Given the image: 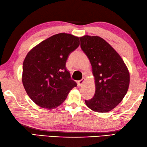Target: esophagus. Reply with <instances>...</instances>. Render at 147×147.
Here are the masks:
<instances>
[{
    "mask_svg": "<svg viewBox=\"0 0 147 147\" xmlns=\"http://www.w3.org/2000/svg\"><path fill=\"white\" fill-rule=\"evenodd\" d=\"M86 81V79H85V78H83L82 79H81V80H79V81H78V85H79V86H81L83 85V84L84 83V82H85V81Z\"/></svg>",
    "mask_w": 147,
    "mask_h": 147,
    "instance_id": "1",
    "label": "esophagus"
}]
</instances>
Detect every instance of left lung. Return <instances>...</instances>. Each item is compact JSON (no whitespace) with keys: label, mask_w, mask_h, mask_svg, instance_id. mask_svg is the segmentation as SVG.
Listing matches in <instances>:
<instances>
[{"label":"left lung","mask_w":147,"mask_h":147,"mask_svg":"<svg viewBox=\"0 0 147 147\" xmlns=\"http://www.w3.org/2000/svg\"><path fill=\"white\" fill-rule=\"evenodd\" d=\"M81 48L92 66L96 90L94 97L85 100L88 107L98 113L110 111L119 105L127 93L129 73L119 53L97 36L79 38Z\"/></svg>","instance_id":"1"}]
</instances>
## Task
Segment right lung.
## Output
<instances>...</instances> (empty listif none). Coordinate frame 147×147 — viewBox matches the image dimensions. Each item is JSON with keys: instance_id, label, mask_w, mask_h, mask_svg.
Listing matches in <instances>:
<instances>
[{"instance_id": "right-lung-1", "label": "right lung", "mask_w": 147, "mask_h": 147, "mask_svg": "<svg viewBox=\"0 0 147 147\" xmlns=\"http://www.w3.org/2000/svg\"><path fill=\"white\" fill-rule=\"evenodd\" d=\"M79 38L59 33L42 41L26 55L22 82L36 104L46 109L59 106L77 83L66 68L69 55L79 45Z\"/></svg>"}]
</instances>
